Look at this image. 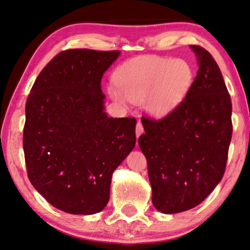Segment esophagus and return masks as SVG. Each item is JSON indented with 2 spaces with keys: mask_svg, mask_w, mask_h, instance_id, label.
Wrapping results in <instances>:
<instances>
[{
  "mask_svg": "<svg viewBox=\"0 0 250 250\" xmlns=\"http://www.w3.org/2000/svg\"><path fill=\"white\" fill-rule=\"evenodd\" d=\"M143 132H144V126H143V124H141V122H138L137 125H136V135H137V138L139 137Z\"/></svg>",
  "mask_w": 250,
  "mask_h": 250,
  "instance_id": "34e87169",
  "label": "esophagus"
}]
</instances>
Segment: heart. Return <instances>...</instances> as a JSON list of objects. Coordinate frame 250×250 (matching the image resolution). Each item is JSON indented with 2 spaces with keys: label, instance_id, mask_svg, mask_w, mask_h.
I'll use <instances>...</instances> for the list:
<instances>
[{
  "label": "heart",
  "instance_id": "obj_1",
  "mask_svg": "<svg viewBox=\"0 0 250 250\" xmlns=\"http://www.w3.org/2000/svg\"><path fill=\"white\" fill-rule=\"evenodd\" d=\"M110 95L119 103H140L149 113L162 117L170 112L188 94L193 83V69L184 59L143 57L126 62L118 70ZM125 97L124 98L123 96Z\"/></svg>",
  "mask_w": 250,
  "mask_h": 250
}]
</instances>
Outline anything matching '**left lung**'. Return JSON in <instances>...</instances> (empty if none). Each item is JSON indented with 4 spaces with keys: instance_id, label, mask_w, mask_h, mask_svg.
I'll return each instance as SVG.
<instances>
[{
    "instance_id": "1",
    "label": "left lung",
    "mask_w": 250,
    "mask_h": 250,
    "mask_svg": "<svg viewBox=\"0 0 250 250\" xmlns=\"http://www.w3.org/2000/svg\"><path fill=\"white\" fill-rule=\"evenodd\" d=\"M199 70L178 105L159 120L143 117L138 139L147 159L154 207L163 213L195 208L225 174L232 136L231 99L211 54L191 46Z\"/></svg>"
}]
</instances>
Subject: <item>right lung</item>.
Segmentation results:
<instances>
[{
  "label": "right lung",
  "instance_id": "1",
  "mask_svg": "<svg viewBox=\"0 0 250 250\" xmlns=\"http://www.w3.org/2000/svg\"><path fill=\"white\" fill-rule=\"evenodd\" d=\"M119 55L61 51L40 72L25 103L28 177L51 206L67 213L102 211L114 169L136 145V119L104 112L101 80Z\"/></svg>",
  "mask_w": 250,
  "mask_h": 250
}]
</instances>
